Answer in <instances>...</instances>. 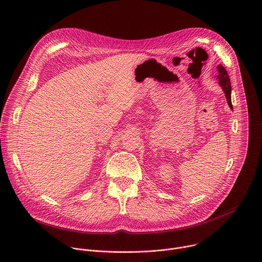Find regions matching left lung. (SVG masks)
<instances>
[{
	"label": "left lung",
	"instance_id": "obj_1",
	"mask_svg": "<svg viewBox=\"0 0 262 262\" xmlns=\"http://www.w3.org/2000/svg\"><path fill=\"white\" fill-rule=\"evenodd\" d=\"M216 70H217L216 79L219 81V85L223 89L224 93H225V96L230 108H233L232 102H231V84H230V79L227 73V70L224 68L223 65H217Z\"/></svg>",
	"mask_w": 262,
	"mask_h": 262
}]
</instances>
